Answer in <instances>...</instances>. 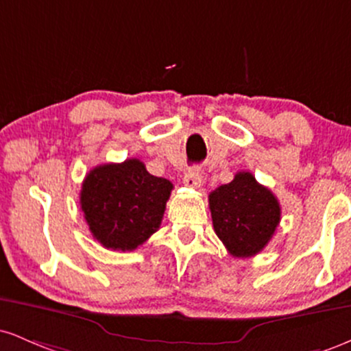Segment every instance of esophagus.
Instances as JSON below:
<instances>
[{
	"label": "esophagus",
	"mask_w": 351,
	"mask_h": 351,
	"mask_svg": "<svg viewBox=\"0 0 351 351\" xmlns=\"http://www.w3.org/2000/svg\"><path fill=\"white\" fill-rule=\"evenodd\" d=\"M184 184H186L188 188H198L201 184V173H199V168L195 167V168H189V170L184 173Z\"/></svg>",
	"instance_id": "1"
}]
</instances>
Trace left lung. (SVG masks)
<instances>
[{
	"instance_id": "left-lung-1",
	"label": "left lung",
	"mask_w": 351,
	"mask_h": 351,
	"mask_svg": "<svg viewBox=\"0 0 351 351\" xmlns=\"http://www.w3.org/2000/svg\"><path fill=\"white\" fill-rule=\"evenodd\" d=\"M213 228L234 257L259 254L280 223V204L252 173L239 171L234 180L209 193Z\"/></svg>"
}]
</instances>
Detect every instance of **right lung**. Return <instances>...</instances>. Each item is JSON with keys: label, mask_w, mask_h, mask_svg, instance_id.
Returning <instances> with one entry per match:
<instances>
[{"label": "right lung", "mask_w": 351, "mask_h": 351, "mask_svg": "<svg viewBox=\"0 0 351 351\" xmlns=\"http://www.w3.org/2000/svg\"><path fill=\"white\" fill-rule=\"evenodd\" d=\"M171 181L153 176L136 158L87 173L80 208L94 239L112 251H134L160 228Z\"/></svg>", "instance_id": "1"}]
</instances>
